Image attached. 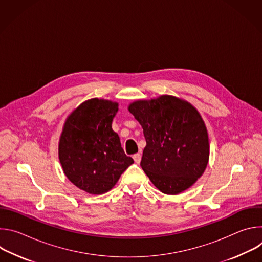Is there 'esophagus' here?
Wrapping results in <instances>:
<instances>
[{"label":"esophagus","mask_w":262,"mask_h":262,"mask_svg":"<svg viewBox=\"0 0 262 262\" xmlns=\"http://www.w3.org/2000/svg\"><path fill=\"white\" fill-rule=\"evenodd\" d=\"M134 161H135V163H137V164H140V162H141V159H142V156L140 155V154H136V155H134Z\"/></svg>","instance_id":"1"}]
</instances>
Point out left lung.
<instances>
[{"mask_svg": "<svg viewBox=\"0 0 262 262\" xmlns=\"http://www.w3.org/2000/svg\"><path fill=\"white\" fill-rule=\"evenodd\" d=\"M128 111L143 127L141 167L157 188L176 195L204 173L209 159L207 129L199 112L171 95L137 100Z\"/></svg>", "mask_w": 262, "mask_h": 262, "instance_id": "obj_1", "label": "left lung"}]
</instances>
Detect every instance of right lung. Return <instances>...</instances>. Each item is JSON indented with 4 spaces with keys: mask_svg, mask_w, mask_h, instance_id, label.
<instances>
[{
    "mask_svg": "<svg viewBox=\"0 0 262 262\" xmlns=\"http://www.w3.org/2000/svg\"><path fill=\"white\" fill-rule=\"evenodd\" d=\"M118 103L92 98L81 103L65 121L59 160L66 177L93 195L108 192L134 163L112 129Z\"/></svg>",
    "mask_w": 262,
    "mask_h": 262,
    "instance_id": "add662e5",
    "label": "right lung"
}]
</instances>
